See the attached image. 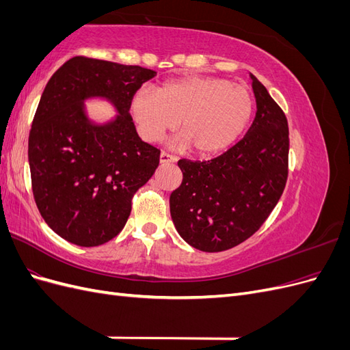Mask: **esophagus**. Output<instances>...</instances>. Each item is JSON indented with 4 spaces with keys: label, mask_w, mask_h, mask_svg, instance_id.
I'll return each instance as SVG.
<instances>
[{
    "label": "esophagus",
    "mask_w": 350,
    "mask_h": 350,
    "mask_svg": "<svg viewBox=\"0 0 350 350\" xmlns=\"http://www.w3.org/2000/svg\"><path fill=\"white\" fill-rule=\"evenodd\" d=\"M159 162H161L162 165L172 163V162H175V157H174V156H171V154L165 153V152H162V153H161V156H159Z\"/></svg>",
    "instance_id": "esophagus-1"
}]
</instances>
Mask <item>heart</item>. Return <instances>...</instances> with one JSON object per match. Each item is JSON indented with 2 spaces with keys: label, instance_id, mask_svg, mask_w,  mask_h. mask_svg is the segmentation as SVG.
I'll return each mask as SVG.
<instances>
[{
  "label": "heart",
  "instance_id": "obj_1",
  "mask_svg": "<svg viewBox=\"0 0 350 350\" xmlns=\"http://www.w3.org/2000/svg\"><path fill=\"white\" fill-rule=\"evenodd\" d=\"M254 109L251 93L241 84L217 77H184L156 89L135 90L129 112L146 142H156L174 129L179 133L171 146L200 156L224 152L248 126Z\"/></svg>",
  "mask_w": 350,
  "mask_h": 350
}]
</instances>
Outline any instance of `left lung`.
<instances>
[{
	"mask_svg": "<svg viewBox=\"0 0 350 350\" xmlns=\"http://www.w3.org/2000/svg\"><path fill=\"white\" fill-rule=\"evenodd\" d=\"M250 77L257 111L243 139L211 161L178 162L183 183L169 197L171 217L181 238L204 252L237 247L257 232L288 178V121L261 81Z\"/></svg>",
	"mask_w": 350,
	"mask_h": 350,
	"instance_id": "left-lung-1",
	"label": "left lung"
}]
</instances>
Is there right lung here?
Returning <instances> with one entry per match:
<instances>
[{
  "instance_id": "1",
  "label": "right lung",
  "mask_w": 350,
  "mask_h": 350,
  "mask_svg": "<svg viewBox=\"0 0 350 350\" xmlns=\"http://www.w3.org/2000/svg\"><path fill=\"white\" fill-rule=\"evenodd\" d=\"M156 71L74 57L49 79L29 134L36 206L57 235L96 247L122 230L131 198L159 165L129 112L130 96ZM108 101L116 115L93 120L85 102Z\"/></svg>"
}]
</instances>
